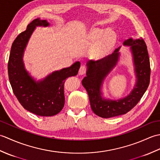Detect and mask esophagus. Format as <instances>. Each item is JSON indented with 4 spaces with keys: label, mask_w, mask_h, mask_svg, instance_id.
<instances>
[{
    "label": "esophagus",
    "mask_w": 160,
    "mask_h": 160,
    "mask_svg": "<svg viewBox=\"0 0 160 160\" xmlns=\"http://www.w3.org/2000/svg\"><path fill=\"white\" fill-rule=\"evenodd\" d=\"M86 71H87L86 67L84 65H82L79 69V75H81V76H82V75H84L86 73Z\"/></svg>",
    "instance_id": "esophagus-1"
}]
</instances>
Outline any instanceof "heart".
<instances>
[{"label": "heart", "instance_id": "obj_1", "mask_svg": "<svg viewBox=\"0 0 160 160\" xmlns=\"http://www.w3.org/2000/svg\"><path fill=\"white\" fill-rule=\"evenodd\" d=\"M91 42H97L93 51V56L98 59L102 58L114 47L117 41V34L110 28L91 29L87 35Z\"/></svg>", "mask_w": 160, "mask_h": 160}]
</instances>
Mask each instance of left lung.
<instances>
[{"label":"left lung","mask_w":160,"mask_h":160,"mask_svg":"<svg viewBox=\"0 0 160 160\" xmlns=\"http://www.w3.org/2000/svg\"><path fill=\"white\" fill-rule=\"evenodd\" d=\"M123 45L129 47L135 76L133 89L124 98L111 100L105 98L102 91L105 79L120 59L121 47L103 59L87 62V76L83 78L82 84L89 95L91 109L101 118L116 117L131 111L143 96L150 82V60L144 40L129 38L124 40Z\"/></svg>","instance_id":"1"}]
</instances>
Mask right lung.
I'll return each instance as SVG.
<instances>
[{
    "mask_svg": "<svg viewBox=\"0 0 160 160\" xmlns=\"http://www.w3.org/2000/svg\"><path fill=\"white\" fill-rule=\"evenodd\" d=\"M50 25L46 20L37 18L27 27L13 41L8 62V74L13 93L26 110L39 116H53L64 105V84L65 79L76 76L79 61L60 70L53 71L42 80H36L25 69L23 56L26 47L37 27Z\"/></svg>",
    "mask_w": 160,
    "mask_h": 160,
    "instance_id": "1",
    "label": "right lung"
}]
</instances>
